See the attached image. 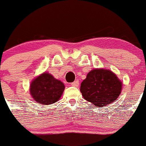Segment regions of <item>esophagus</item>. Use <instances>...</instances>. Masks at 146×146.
Returning <instances> with one entry per match:
<instances>
[{
    "label": "esophagus",
    "instance_id": "34e87169",
    "mask_svg": "<svg viewBox=\"0 0 146 146\" xmlns=\"http://www.w3.org/2000/svg\"><path fill=\"white\" fill-rule=\"evenodd\" d=\"M71 85H72V86H76H76H79V81H78V80L74 81V82H72V83L71 84Z\"/></svg>",
    "mask_w": 146,
    "mask_h": 146
}]
</instances>
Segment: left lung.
Instances as JSON below:
<instances>
[{
    "label": "left lung",
    "mask_w": 146,
    "mask_h": 146,
    "mask_svg": "<svg viewBox=\"0 0 146 146\" xmlns=\"http://www.w3.org/2000/svg\"><path fill=\"white\" fill-rule=\"evenodd\" d=\"M123 84L112 71L94 69L81 84L80 92L84 99L94 106H106L118 99Z\"/></svg>",
    "instance_id": "left-lung-1"
}]
</instances>
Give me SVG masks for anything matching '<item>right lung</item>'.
Masks as SVG:
<instances>
[{
    "label": "right lung",
    "instance_id": "add662e5",
    "mask_svg": "<svg viewBox=\"0 0 146 146\" xmlns=\"http://www.w3.org/2000/svg\"><path fill=\"white\" fill-rule=\"evenodd\" d=\"M64 88V84L61 81L45 72L32 81L30 85V94L37 103L50 105L60 100Z\"/></svg>",
    "mask_w": 146,
    "mask_h": 146
}]
</instances>
